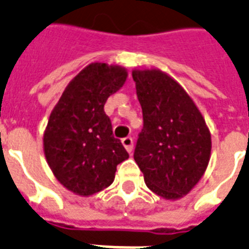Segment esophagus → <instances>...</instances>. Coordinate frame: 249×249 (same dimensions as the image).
I'll return each mask as SVG.
<instances>
[{
    "instance_id": "obj_1",
    "label": "esophagus",
    "mask_w": 249,
    "mask_h": 249,
    "mask_svg": "<svg viewBox=\"0 0 249 249\" xmlns=\"http://www.w3.org/2000/svg\"><path fill=\"white\" fill-rule=\"evenodd\" d=\"M122 144H123V146L126 148V151L128 152V153H131V152H132V149H134V140H132V138L127 136V138L122 139Z\"/></svg>"
}]
</instances>
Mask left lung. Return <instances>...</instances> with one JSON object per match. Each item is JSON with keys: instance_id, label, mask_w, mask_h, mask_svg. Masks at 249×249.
Returning <instances> with one entry per match:
<instances>
[{"instance_id": "left-lung-1", "label": "left lung", "mask_w": 249, "mask_h": 249, "mask_svg": "<svg viewBox=\"0 0 249 249\" xmlns=\"http://www.w3.org/2000/svg\"><path fill=\"white\" fill-rule=\"evenodd\" d=\"M142 110L134 159L146 186L166 200L187 195L201 179L211 159V132L182 86L157 69L134 70Z\"/></svg>"}]
</instances>
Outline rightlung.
<instances>
[{
	"mask_svg": "<svg viewBox=\"0 0 249 249\" xmlns=\"http://www.w3.org/2000/svg\"><path fill=\"white\" fill-rule=\"evenodd\" d=\"M126 78L123 67L90 63L69 83L52 110L44 153L57 180L74 194L90 196L109 187L117 165L128 159L104 111Z\"/></svg>",
	"mask_w": 249,
	"mask_h": 249,
	"instance_id": "obj_1",
	"label": "right lung"
}]
</instances>
